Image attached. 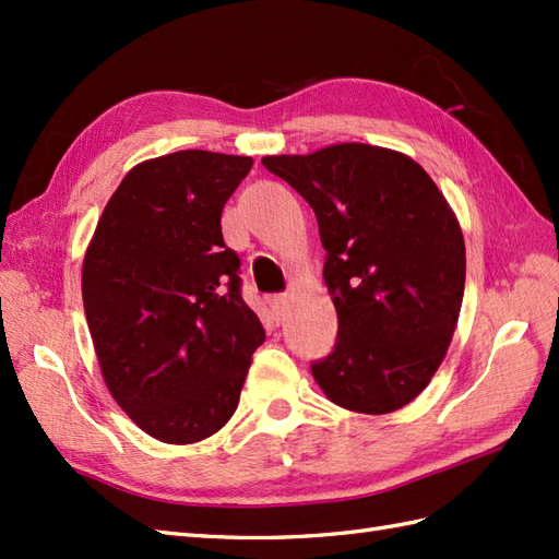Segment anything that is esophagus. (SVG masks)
Returning <instances> with one entry per match:
<instances>
[{
  "label": "esophagus",
  "mask_w": 559,
  "mask_h": 559,
  "mask_svg": "<svg viewBox=\"0 0 559 559\" xmlns=\"http://www.w3.org/2000/svg\"><path fill=\"white\" fill-rule=\"evenodd\" d=\"M273 314H276V319H286V312H288V298L286 295H273V298L269 300Z\"/></svg>",
  "instance_id": "esophagus-1"
}]
</instances>
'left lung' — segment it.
Listing matches in <instances>:
<instances>
[{
    "label": "left lung",
    "instance_id": "1",
    "mask_svg": "<svg viewBox=\"0 0 559 559\" xmlns=\"http://www.w3.org/2000/svg\"><path fill=\"white\" fill-rule=\"evenodd\" d=\"M312 206L338 341L312 374L329 401L382 415L430 384L459 322L466 245L432 177L406 153L334 144L266 156Z\"/></svg>",
    "mask_w": 559,
    "mask_h": 559
}]
</instances>
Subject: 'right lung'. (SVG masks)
I'll return each instance as SVG.
<instances>
[{
  "label": "right lung",
  "instance_id": "obj_1",
  "mask_svg": "<svg viewBox=\"0 0 559 559\" xmlns=\"http://www.w3.org/2000/svg\"><path fill=\"white\" fill-rule=\"evenodd\" d=\"M252 163L192 148L134 165L83 257V310L105 384L165 444L201 442L233 418L266 338L221 233L225 201Z\"/></svg>",
  "mask_w": 559,
  "mask_h": 559
}]
</instances>
